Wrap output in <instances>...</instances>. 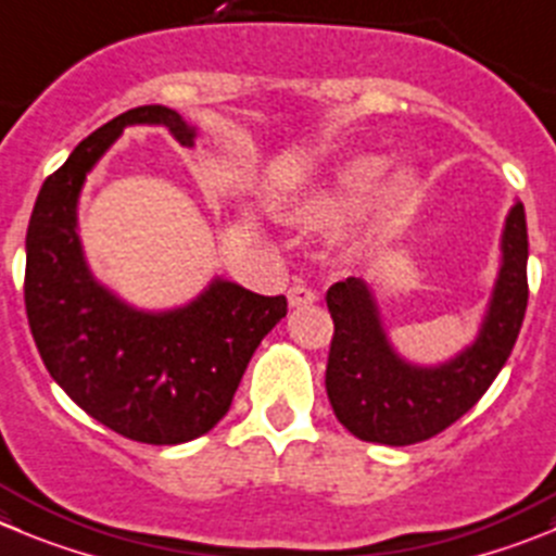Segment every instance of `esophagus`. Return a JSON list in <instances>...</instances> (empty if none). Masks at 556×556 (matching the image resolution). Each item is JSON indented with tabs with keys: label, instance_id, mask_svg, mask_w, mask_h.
<instances>
[{
	"label": "esophagus",
	"instance_id": "esophagus-1",
	"mask_svg": "<svg viewBox=\"0 0 556 556\" xmlns=\"http://www.w3.org/2000/svg\"><path fill=\"white\" fill-rule=\"evenodd\" d=\"M288 302H290V307H307V304L318 302V293L309 288H304V285H293V288L288 290Z\"/></svg>",
	"mask_w": 556,
	"mask_h": 556
}]
</instances>
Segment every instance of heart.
Segmentation results:
<instances>
[{"label": "heart", "instance_id": "b5f03b06", "mask_svg": "<svg viewBox=\"0 0 556 556\" xmlns=\"http://www.w3.org/2000/svg\"><path fill=\"white\" fill-rule=\"evenodd\" d=\"M387 169V155H349L334 164L324 178L290 197L282 205V219L299 230H329L351 219L372 197L367 232L381 236L401 219L417 186L412 169H395L383 179Z\"/></svg>", "mask_w": 556, "mask_h": 556}]
</instances>
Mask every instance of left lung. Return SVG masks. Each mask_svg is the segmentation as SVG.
Segmentation results:
<instances>
[{
    "label": "left lung",
    "instance_id": "left-lung-1",
    "mask_svg": "<svg viewBox=\"0 0 556 556\" xmlns=\"http://www.w3.org/2000/svg\"><path fill=\"white\" fill-rule=\"evenodd\" d=\"M500 271L475 340L435 365L397 354L381 324L376 295L359 277L326 293L331 337L326 392L331 408L356 439L406 447L442 433L494 383L510 356L527 313V216L521 202L507 211L500 238Z\"/></svg>",
    "mask_w": 556,
    "mask_h": 556
}]
</instances>
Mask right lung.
Masks as SVG:
<instances>
[{
	"mask_svg": "<svg viewBox=\"0 0 556 556\" xmlns=\"http://www.w3.org/2000/svg\"><path fill=\"white\" fill-rule=\"evenodd\" d=\"M128 126L167 128L186 148L197 139V126L159 103L128 109L81 139L35 200L24 302L40 359L76 406L134 442L184 444L225 417L288 299L214 277L189 304L139 309L92 274L79 194Z\"/></svg>",
	"mask_w": 556,
	"mask_h": 556,
	"instance_id": "obj_1",
	"label": "right lung"
}]
</instances>
